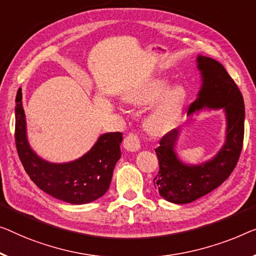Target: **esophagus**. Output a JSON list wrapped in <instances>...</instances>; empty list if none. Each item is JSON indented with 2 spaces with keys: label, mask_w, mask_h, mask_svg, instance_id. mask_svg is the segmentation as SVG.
<instances>
[{
  "label": "esophagus",
  "mask_w": 256,
  "mask_h": 256,
  "mask_svg": "<svg viewBox=\"0 0 256 256\" xmlns=\"http://www.w3.org/2000/svg\"><path fill=\"white\" fill-rule=\"evenodd\" d=\"M123 146L128 152H134L140 150V141L138 136L134 134V133H130V134L124 139Z\"/></svg>",
  "instance_id": "34e87169"
}]
</instances>
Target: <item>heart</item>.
<instances>
[{"mask_svg":"<svg viewBox=\"0 0 256 256\" xmlns=\"http://www.w3.org/2000/svg\"><path fill=\"white\" fill-rule=\"evenodd\" d=\"M188 93L182 85H174L164 76H154L142 80L124 92L123 100L134 106L156 104L144 118V128L152 136L171 131L184 114Z\"/></svg>","mask_w":256,"mask_h":256,"instance_id":"1","label":"heart"}]
</instances>
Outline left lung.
I'll list each match as a JSON object with an SVG mask.
<instances>
[{"label": "left lung", "instance_id": "1", "mask_svg": "<svg viewBox=\"0 0 256 256\" xmlns=\"http://www.w3.org/2000/svg\"><path fill=\"white\" fill-rule=\"evenodd\" d=\"M196 64L201 85L188 116L193 117L202 110H222L226 136L212 158L196 164L186 163L178 156L182 128L172 130L160 141L155 150L160 170L154 186L163 199L177 204H190L218 188L234 171L242 148L245 104L239 88L222 64L214 58L198 55Z\"/></svg>", "mask_w": 256, "mask_h": 256}]
</instances>
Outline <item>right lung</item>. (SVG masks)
Segmentation results:
<instances>
[{
  "label": "right lung",
  "instance_id": "add662e5",
  "mask_svg": "<svg viewBox=\"0 0 256 256\" xmlns=\"http://www.w3.org/2000/svg\"><path fill=\"white\" fill-rule=\"evenodd\" d=\"M14 118L19 158L38 188L71 204H90L109 190L114 169L120 158V132L101 134L90 150L77 160L54 163L38 155L28 142L22 88L17 92Z\"/></svg>",
  "mask_w": 256,
  "mask_h": 256
}]
</instances>
